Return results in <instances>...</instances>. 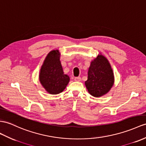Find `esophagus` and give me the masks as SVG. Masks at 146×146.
<instances>
[{"instance_id":"1","label":"esophagus","mask_w":146,"mask_h":146,"mask_svg":"<svg viewBox=\"0 0 146 146\" xmlns=\"http://www.w3.org/2000/svg\"><path fill=\"white\" fill-rule=\"evenodd\" d=\"M74 80L76 82H80L81 80V77H77L74 78Z\"/></svg>"}]
</instances>
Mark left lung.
<instances>
[{"label": "left lung", "instance_id": "left-lung-1", "mask_svg": "<svg viewBox=\"0 0 146 146\" xmlns=\"http://www.w3.org/2000/svg\"><path fill=\"white\" fill-rule=\"evenodd\" d=\"M114 82V76L108 61L98 55L90 64L85 86L90 94L95 97L108 93Z\"/></svg>", "mask_w": 146, "mask_h": 146}]
</instances>
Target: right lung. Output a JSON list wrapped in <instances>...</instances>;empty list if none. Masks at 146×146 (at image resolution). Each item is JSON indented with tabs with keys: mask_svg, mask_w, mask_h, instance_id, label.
<instances>
[{
	"mask_svg": "<svg viewBox=\"0 0 146 146\" xmlns=\"http://www.w3.org/2000/svg\"><path fill=\"white\" fill-rule=\"evenodd\" d=\"M58 50L51 51L46 57L40 74V81L48 93L58 94L65 89L69 77L64 74Z\"/></svg>",
	"mask_w": 146,
	"mask_h": 146,
	"instance_id": "1",
	"label": "right lung"
}]
</instances>
